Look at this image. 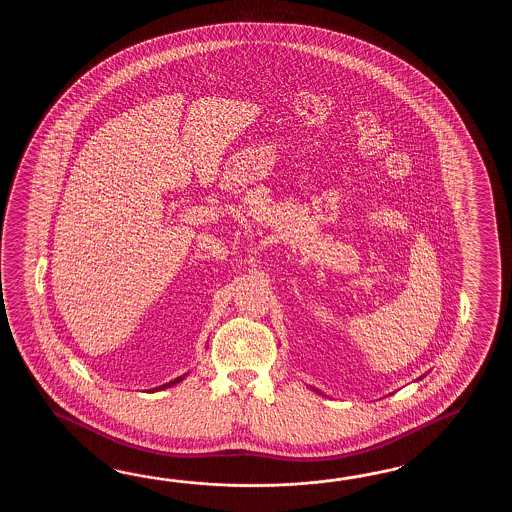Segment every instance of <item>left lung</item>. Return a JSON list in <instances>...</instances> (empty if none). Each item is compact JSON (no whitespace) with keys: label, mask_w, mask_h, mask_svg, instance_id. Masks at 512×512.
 <instances>
[{"label":"left lung","mask_w":512,"mask_h":512,"mask_svg":"<svg viewBox=\"0 0 512 512\" xmlns=\"http://www.w3.org/2000/svg\"><path fill=\"white\" fill-rule=\"evenodd\" d=\"M315 392H318V390H315ZM318 393H320V392H318Z\"/></svg>","instance_id":"1"}]
</instances>
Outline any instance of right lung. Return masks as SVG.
<instances>
[{
    "instance_id": "right-lung-1",
    "label": "right lung",
    "mask_w": 512,
    "mask_h": 512,
    "mask_svg": "<svg viewBox=\"0 0 512 512\" xmlns=\"http://www.w3.org/2000/svg\"><path fill=\"white\" fill-rule=\"evenodd\" d=\"M185 375H181V377H177V379H174V381L166 382V384H163V386H159V388H152V390H148V392H159V390H164V388H170V386H174V384H179V382L183 381L185 379Z\"/></svg>"
}]
</instances>
